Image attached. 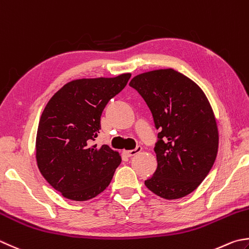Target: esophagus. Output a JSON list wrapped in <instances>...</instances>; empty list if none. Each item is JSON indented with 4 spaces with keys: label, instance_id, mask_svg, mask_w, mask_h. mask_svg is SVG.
<instances>
[{
    "label": "esophagus",
    "instance_id": "esophagus-1",
    "mask_svg": "<svg viewBox=\"0 0 249 249\" xmlns=\"http://www.w3.org/2000/svg\"><path fill=\"white\" fill-rule=\"evenodd\" d=\"M141 151H142V147L141 146H137L134 149H131V151H125V155L128 157H131V156H134V155H137L138 153H140Z\"/></svg>",
    "mask_w": 249,
    "mask_h": 249
}]
</instances>
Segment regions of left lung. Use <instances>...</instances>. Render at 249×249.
<instances>
[{
  "label": "left lung",
  "mask_w": 249,
  "mask_h": 249,
  "mask_svg": "<svg viewBox=\"0 0 249 249\" xmlns=\"http://www.w3.org/2000/svg\"><path fill=\"white\" fill-rule=\"evenodd\" d=\"M129 84L146 102L159 130L157 169L145 185L165 199L184 197L204 181L217 157L212 106L197 84L171 68L138 74Z\"/></svg>",
  "instance_id": "1"
}]
</instances>
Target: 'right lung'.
Returning a JSON list of instances; mask_svg holds the SVG:
<instances>
[{"mask_svg":"<svg viewBox=\"0 0 249 249\" xmlns=\"http://www.w3.org/2000/svg\"><path fill=\"white\" fill-rule=\"evenodd\" d=\"M130 77L123 73L70 81L46 104L37 126L36 163L64 197L88 200L109 185L121 157L108 145L97 146L94 141L105 106L124 90Z\"/></svg>","mask_w":249,"mask_h":249,"instance_id":"1","label":"right lung"}]
</instances>
